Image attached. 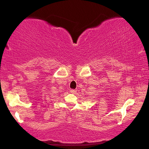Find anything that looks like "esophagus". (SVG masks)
<instances>
[{"mask_svg":"<svg viewBox=\"0 0 149 149\" xmlns=\"http://www.w3.org/2000/svg\"><path fill=\"white\" fill-rule=\"evenodd\" d=\"M70 92L71 93H73V94H75V93H77V91L75 89H71L70 90Z\"/></svg>","mask_w":149,"mask_h":149,"instance_id":"obj_1","label":"esophagus"}]
</instances>
